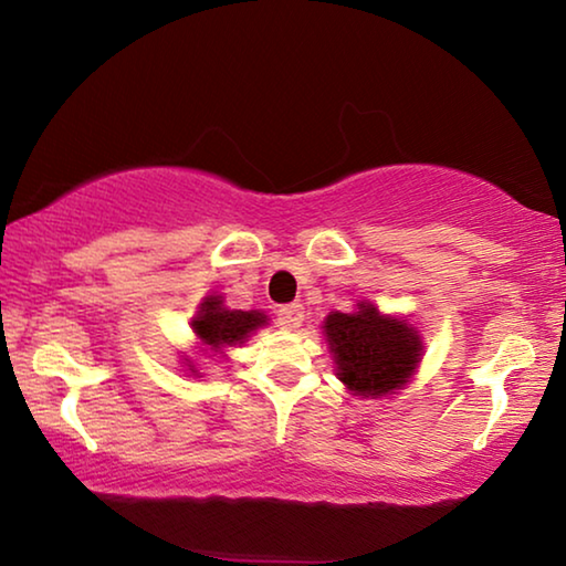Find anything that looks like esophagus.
Masks as SVG:
<instances>
[{
  "label": "esophagus",
  "instance_id": "34e87169",
  "mask_svg": "<svg viewBox=\"0 0 566 566\" xmlns=\"http://www.w3.org/2000/svg\"><path fill=\"white\" fill-rule=\"evenodd\" d=\"M276 319H280V324H282L284 329L302 327V322H304V306H302V304H286V306H282L280 312H276Z\"/></svg>",
  "mask_w": 566,
  "mask_h": 566
}]
</instances>
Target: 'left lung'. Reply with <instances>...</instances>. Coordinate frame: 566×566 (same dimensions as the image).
Returning <instances> with one entry per match:
<instances>
[{
	"label": "left lung",
	"instance_id": "left-lung-1",
	"mask_svg": "<svg viewBox=\"0 0 566 566\" xmlns=\"http://www.w3.org/2000/svg\"><path fill=\"white\" fill-rule=\"evenodd\" d=\"M334 371L349 395L381 399L405 389L421 361L424 344L415 324L359 300L352 312H329L322 324Z\"/></svg>",
	"mask_w": 566,
	"mask_h": 566
}]
</instances>
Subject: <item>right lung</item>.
<instances>
[{
    "instance_id": "add662e5",
    "label": "right lung",
    "mask_w": 566,
    "mask_h": 566,
    "mask_svg": "<svg viewBox=\"0 0 566 566\" xmlns=\"http://www.w3.org/2000/svg\"><path fill=\"white\" fill-rule=\"evenodd\" d=\"M266 324H270V319H266L264 312L229 310L224 304V296L212 292L199 302L197 314L191 317V332H195L197 337V352L205 354V359H222L227 357V349L242 347L256 329L266 327ZM181 364H185L191 375L199 377L195 359L185 354V361Z\"/></svg>"
}]
</instances>
